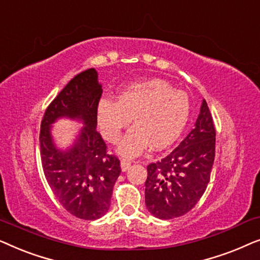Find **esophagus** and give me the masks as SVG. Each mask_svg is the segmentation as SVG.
Wrapping results in <instances>:
<instances>
[{
	"instance_id": "1",
	"label": "esophagus",
	"mask_w": 260,
	"mask_h": 260,
	"mask_svg": "<svg viewBox=\"0 0 260 260\" xmlns=\"http://www.w3.org/2000/svg\"><path fill=\"white\" fill-rule=\"evenodd\" d=\"M131 167V162L127 161V159H122L120 161V168H122V172H126Z\"/></svg>"
}]
</instances>
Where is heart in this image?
<instances>
[{
	"mask_svg": "<svg viewBox=\"0 0 260 260\" xmlns=\"http://www.w3.org/2000/svg\"><path fill=\"white\" fill-rule=\"evenodd\" d=\"M190 116L186 92L175 90L162 79L135 81L119 92L117 101L103 98L98 104L97 122L109 142H117L131 119L136 125L125 134L117 151L134 157L151 147L162 149L182 133Z\"/></svg>",
	"mask_w": 260,
	"mask_h": 260,
	"instance_id": "obj_1",
	"label": "heart"
}]
</instances>
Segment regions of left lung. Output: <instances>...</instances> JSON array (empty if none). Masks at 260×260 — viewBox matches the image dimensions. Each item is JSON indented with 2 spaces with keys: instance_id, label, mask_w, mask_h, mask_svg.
Masks as SVG:
<instances>
[{
  "instance_id": "left-lung-1",
  "label": "left lung",
  "mask_w": 260,
  "mask_h": 260,
  "mask_svg": "<svg viewBox=\"0 0 260 260\" xmlns=\"http://www.w3.org/2000/svg\"><path fill=\"white\" fill-rule=\"evenodd\" d=\"M214 156L215 129L204 99L194 129L168 156L147 167L148 211L163 220L189 212L207 188Z\"/></svg>"
}]
</instances>
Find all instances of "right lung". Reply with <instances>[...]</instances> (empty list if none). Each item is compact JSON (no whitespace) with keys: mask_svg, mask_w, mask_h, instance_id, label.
Segmentation results:
<instances>
[{"mask_svg":"<svg viewBox=\"0 0 260 260\" xmlns=\"http://www.w3.org/2000/svg\"><path fill=\"white\" fill-rule=\"evenodd\" d=\"M101 95L97 71H84L56 95L41 122L40 155L46 180L63 208L84 220L99 219L109 211L120 174L119 159L106 152L95 130ZM59 119L83 125L65 148L57 145L51 134L52 124Z\"/></svg>","mask_w":260,"mask_h":260,"instance_id":"obj_1","label":"right lung"}]
</instances>
